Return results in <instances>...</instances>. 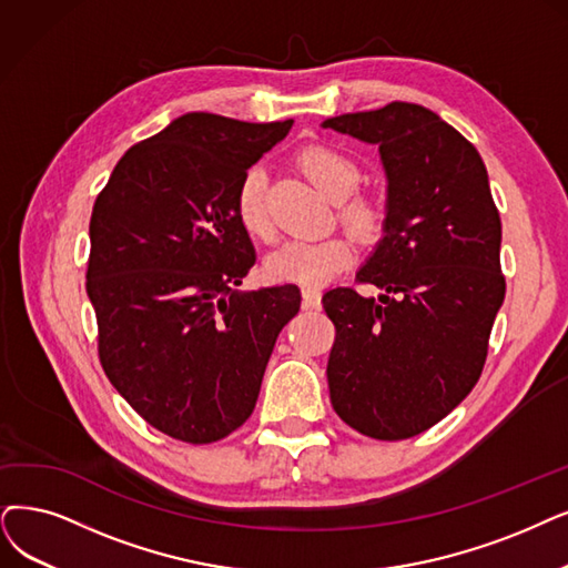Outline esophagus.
I'll return each mask as SVG.
<instances>
[{"instance_id":"34e87169","label":"esophagus","mask_w":568,"mask_h":568,"mask_svg":"<svg viewBox=\"0 0 568 568\" xmlns=\"http://www.w3.org/2000/svg\"><path fill=\"white\" fill-rule=\"evenodd\" d=\"M303 307L320 310L322 307V291L316 286H303Z\"/></svg>"}]
</instances>
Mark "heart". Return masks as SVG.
Instances as JSON below:
<instances>
[{
    "label": "heart",
    "mask_w": 568,
    "mask_h": 568,
    "mask_svg": "<svg viewBox=\"0 0 568 568\" xmlns=\"http://www.w3.org/2000/svg\"><path fill=\"white\" fill-rule=\"evenodd\" d=\"M307 176L331 200H337V216L352 235L371 240L382 231L384 207L371 195H352L361 181L354 158L333 146H307L301 153ZM235 214L242 229L258 240L272 237V219L267 210V174L261 165L248 168L235 193ZM354 246L345 235H326L316 240H288L265 261V272L275 282L322 284L352 263Z\"/></svg>",
    "instance_id": "b5f03b06"
}]
</instances>
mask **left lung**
Returning <instances> with one entry per match:
<instances>
[{
	"label": "left lung",
	"instance_id": "left-lung-1",
	"mask_svg": "<svg viewBox=\"0 0 568 568\" xmlns=\"http://www.w3.org/2000/svg\"><path fill=\"white\" fill-rule=\"evenodd\" d=\"M324 128L377 144L387 172L384 235L358 272L382 293H324L335 324L333 410L377 440L438 424L480 379L506 296L501 219L487 168L462 132L410 102L343 113Z\"/></svg>",
	"mask_w": 568,
	"mask_h": 568
}]
</instances>
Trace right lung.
Returning a JSON list of instances; mask_svg holds the SVG:
<instances>
[{
    "label": "right lung",
    "mask_w": 568,
    "mask_h": 568,
    "mask_svg": "<svg viewBox=\"0 0 568 568\" xmlns=\"http://www.w3.org/2000/svg\"><path fill=\"white\" fill-rule=\"evenodd\" d=\"M291 125L184 113L130 146L95 200L85 291L100 363L170 438L207 445L240 428L301 310L296 284L237 291L256 254L235 193Z\"/></svg>",
    "instance_id": "obj_1"
}]
</instances>
